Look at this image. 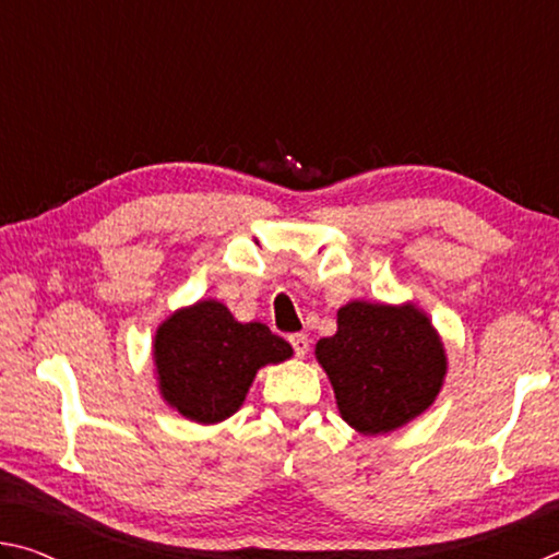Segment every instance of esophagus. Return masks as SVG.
I'll list each match as a JSON object with an SVG mask.
<instances>
[{"mask_svg": "<svg viewBox=\"0 0 559 559\" xmlns=\"http://www.w3.org/2000/svg\"><path fill=\"white\" fill-rule=\"evenodd\" d=\"M288 343L293 347V353H296L298 357H306L308 355V347H310V340L306 333H293L288 335Z\"/></svg>", "mask_w": 559, "mask_h": 559, "instance_id": "obj_1", "label": "esophagus"}]
</instances>
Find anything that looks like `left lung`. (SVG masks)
<instances>
[{"label": "left lung", "mask_w": 559, "mask_h": 559, "mask_svg": "<svg viewBox=\"0 0 559 559\" xmlns=\"http://www.w3.org/2000/svg\"><path fill=\"white\" fill-rule=\"evenodd\" d=\"M343 419L362 433H386L437 400L447 357L427 316L414 306L347 302L337 333L316 345Z\"/></svg>", "instance_id": "1"}]
</instances>
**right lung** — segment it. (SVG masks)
<instances>
[{"mask_svg": "<svg viewBox=\"0 0 559 559\" xmlns=\"http://www.w3.org/2000/svg\"><path fill=\"white\" fill-rule=\"evenodd\" d=\"M293 355L263 323H239L216 300H200L159 325L155 365L159 390L192 421L214 424L239 409L257 370Z\"/></svg>", "mask_w": 559, "mask_h": 559, "instance_id": "1", "label": "right lung"}]
</instances>
